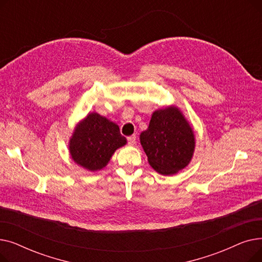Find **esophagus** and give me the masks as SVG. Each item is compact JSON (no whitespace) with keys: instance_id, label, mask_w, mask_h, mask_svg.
I'll list each match as a JSON object with an SVG mask.
<instances>
[{"instance_id":"esophagus-1","label":"esophagus","mask_w":262,"mask_h":262,"mask_svg":"<svg viewBox=\"0 0 262 262\" xmlns=\"http://www.w3.org/2000/svg\"><path fill=\"white\" fill-rule=\"evenodd\" d=\"M136 140H137V137H136L135 135L129 136L128 138H127V141H128V144H129V145H134V144L136 143Z\"/></svg>"}]
</instances>
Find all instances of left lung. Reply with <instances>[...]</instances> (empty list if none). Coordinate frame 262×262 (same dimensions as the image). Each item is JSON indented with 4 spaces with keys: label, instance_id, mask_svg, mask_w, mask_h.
I'll use <instances>...</instances> for the list:
<instances>
[{
    "label": "left lung",
    "instance_id": "left-lung-1",
    "mask_svg": "<svg viewBox=\"0 0 262 262\" xmlns=\"http://www.w3.org/2000/svg\"><path fill=\"white\" fill-rule=\"evenodd\" d=\"M140 142L150 167L162 175H173L186 168L195 147L193 129L175 106L153 113Z\"/></svg>",
    "mask_w": 262,
    "mask_h": 262
}]
</instances>
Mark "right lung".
Instances as JSON below:
<instances>
[{
    "label": "right lung",
    "mask_w": 262,
    "mask_h": 262,
    "mask_svg": "<svg viewBox=\"0 0 262 262\" xmlns=\"http://www.w3.org/2000/svg\"><path fill=\"white\" fill-rule=\"evenodd\" d=\"M125 144L116 123L91 113L74 128L69 150L75 163L94 172L106 167L116 149Z\"/></svg>",
    "instance_id": "add662e5"
}]
</instances>
